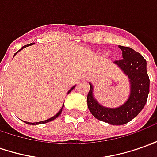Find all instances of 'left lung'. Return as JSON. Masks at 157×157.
I'll use <instances>...</instances> for the list:
<instances>
[{
	"label": "left lung",
	"instance_id": "8db88e82",
	"mask_svg": "<svg viewBox=\"0 0 157 157\" xmlns=\"http://www.w3.org/2000/svg\"><path fill=\"white\" fill-rule=\"evenodd\" d=\"M123 59L114 62L127 75L131 82V95L123 105L118 108H105L99 105L93 97V87L87 94V107L97 119L114 125L130 122L144 107L150 93V78L146 69V60L133 49L119 45Z\"/></svg>",
	"mask_w": 157,
	"mask_h": 157
}]
</instances>
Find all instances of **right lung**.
<instances>
[{
    "label": "right lung",
    "mask_w": 157,
    "mask_h": 157,
    "mask_svg": "<svg viewBox=\"0 0 157 157\" xmlns=\"http://www.w3.org/2000/svg\"><path fill=\"white\" fill-rule=\"evenodd\" d=\"M31 44H25V45H24V46H23V47L21 48L20 50H22V49H23V48H24V47H25V46H29V45H31ZM20 51H19V52H20ZM15 54H17V52H16ZM74 87H72V88L70 89V91H69V93H70V91H71V90H72V89L74 88ZM63 107L61 108L60 111H59V112H58V113H56V114L55 115L54 117H52V118H51V119H47V120H44V121H42V122H38V123H28V122H27V123H26V124H45V123H48V122H50V121H52V120H54V119H56V118H57V117H58V116H59V115L61 114V113H62V110H63Z\"/></svg>",
    "instance_id": "1"
}]
</instances>
